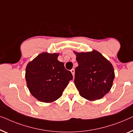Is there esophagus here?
Instances as JSON below:
<instances>
[{"label": "esophagus", "instance_id": "34e87169", "mask_svg": "<svg viewBox=\"0 0 133 133\" xmlns=\"http://www.w3.org/2000/svg\"><path fill=\"white\" fill-rule=\"evenodd\" d=\"M70 72H71V73H72V74L73 76H75V69H71Z\"/></svg>", "mask_w": 133, "mask_h": 133}]
</instances>
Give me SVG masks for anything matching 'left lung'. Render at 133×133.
Listing matches in <instances>:
<instances>
[{"label": "left lung", "mask_w": 133, "mask_h": 133, "mask_svg": "<svg viewBox=\"0 0 133 133\" xmlns=\"http://www.w3.org/2000/svg\"><path fill=\"white\" fill-rule=\"evenodd\" d=\"M78 66L74 83L82 97L90 101L99 99L111 89L115 78L112 64L99 52L77 53Z\"/></svg>", "instance_id": "1"}]
</instances>
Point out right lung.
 Instances as JSON below:
<instances>
[{
	"mask_svg": "<svg viewBox=\"0 0 133 133\" xmlns=\"http://www.w3.org/2000/svg\"><path fill=\"white\" fill-rule=\"evenodd\" d=\"M58 54L42 53L28 64L25 78L30 92L38 101L52 102L62 96L72 74L63 62L58 60Z\"/></svg>",
	"mask_w": 133,
	"mask_h": 133,
	"instance_id": "add662e5",
	"label": "right lung"
}]
</instances>
